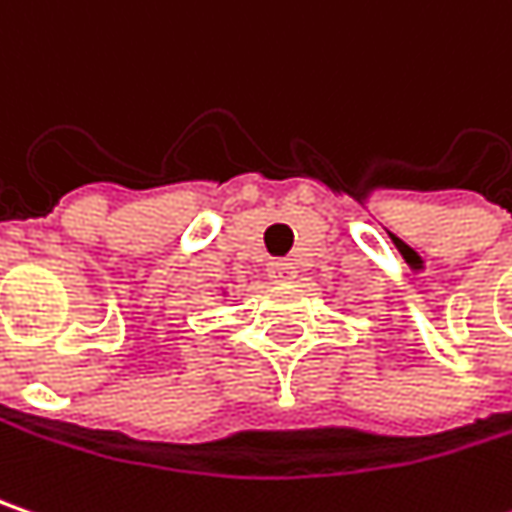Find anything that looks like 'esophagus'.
I'll list each match as a JSON object with an SVG mask.
<instances>
[{
  "instance_id": "esophagus-1",
  "label": "esophagus",
  "mask_w": 512,
  "mask_h": 512,
  "mask_svg": "<svg viewBox=\"0 0 512 512\" xmlns=\"http://www.w3.org/2000/svg\"><path fill=\"white\" fill-rule=\"evenodd\" d=\"M270 279H294L296 268L291 259H276V262H270Z\"/></svg>"
}]
</instances>
